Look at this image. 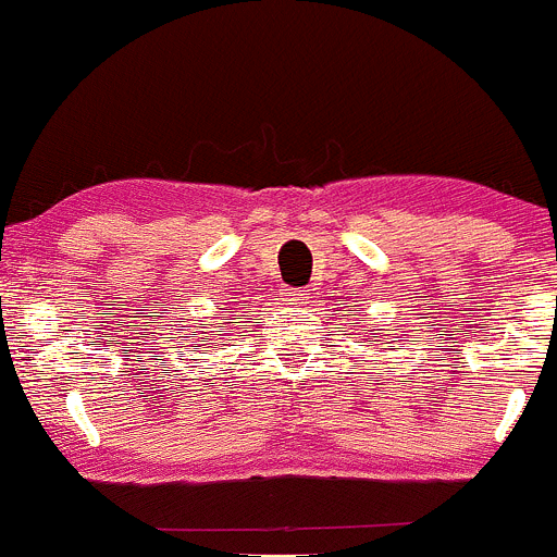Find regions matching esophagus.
Here are the masks:
<instances>
[{"label":"esophagus","instance_id":"obj_1","mask_svg":"<svg viewBox=\"0 0 557 557\" xmlns=\"http://www.w3.org/2000/svg\"><path fill=\"white\" fill-rule=\"evenodd\" d=\"M285 296H288V301H294V304H307L309 301V294L304 288H290Z\"/></svg>","mask_w":557,"mask_h":557}]
</instances>
